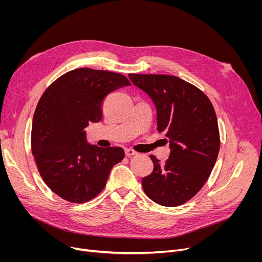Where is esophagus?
<instances>
[{"label": "esophagus", "instance_id": "esophagus-1", "mask_svg": "<svg viewBox=\"0 0 262 262\" xmlns=\"http://www.w3.org/2000/svg\"><path fill=\"white\" fill-rule=\"evenodd\" d=\"M125 155H126L127 157H132V156L137 155V153L135 152V150L130 149V148H126V149H125Z\"/></svg>", "mask_w": 262, "mask_h": 262}]
</instances>
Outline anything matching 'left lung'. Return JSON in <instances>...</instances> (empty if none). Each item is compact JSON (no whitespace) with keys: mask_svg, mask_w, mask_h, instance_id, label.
Wrapping results in <instances>:
<instances>
[{"mask_svg":"<svg viewBox=\"0 0 262 262\" xmlns=\"http://www.w3.org/2000/svg\"><path fill=\"white\" fill-rule=\"evenodd\" d=\"M157 108V130L166 133L171 153L154 163L142 180L145 194L155 203L175 207L193 198L207 182L220 150L214 108L202 90L186 80L163 74H128Z\"/></svg>","mask_w":262,"mask_h":262,"instance_id":"1","label":"left lung"}]
</instances>
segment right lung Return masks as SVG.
<instances>
[{
    "label": "right lung",
    "mask_w": 262,
    "mask_h": 262,
    "mask_svg": "<svg viewBox=\"0 0 262 262\" xmlns=\"http://www.w3.org/2000/svg\"><path fill=\"white\" fill-rule=\"evenodd\" d=\"M129 85L122 74L79 68L46 89L34 114L31 142L38 171L55 194L81 204L105 188L124 149L90 145L84 128L102 120V105L110 92Z\"/></svg>",
    "instance_id": "obj_1"
}]
</instances>
